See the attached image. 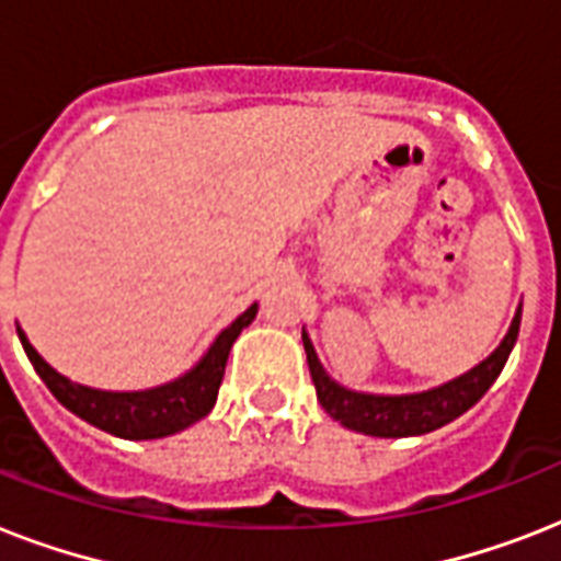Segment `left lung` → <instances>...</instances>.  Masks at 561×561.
<instances>
[{
  "label": "left lung",
  "instance_id": "1",
  "mask_svg": "<svg viewBox=\"0 0 561 561\" xmlns=\"http://www.w3.org/2000/svg\"><path fill=\"white\" fill-rule=\"evenodd\" d=\"M518 329H522V306L515 308V317L504 341L497 343V350L489 358L480 360L478 367H471L469 373L457 375L439 387H431V390L396 392V396L350 390L341 381H334L317 358L314 343H311V334L306 329H302V346H306L311 381L317 387V401L323 404V410L334 422H341L343 427L358 431V434L399 439V436L431 434V431L448 425L457 416H462L466 410L474 408L504 369L506 358L518 341Z\"/></svg>",
  "mask_w": 561,
  "mask_h": 561
}]
</instances>
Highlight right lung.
<instances>
[{
    "label": "right lung",
    "instance_id": "add662e5",
    "mask_svg": "<svg viewBox=\"0 0 561 561\" xmlns=\"http://www.w3.org/2000/svg\"><path fill=\"white\" fill-rule=\"evenodd\" d=\"M259 314V302L247 308L244 314H238L224 332L211 341V346L203 352V358L194 364L188 373H183L174 381H165L160 387H148V390H99V387H87L72 378L57 373L46 358L31 346L28 334H20V343L28 360L34 364L37 375L46 381V387L55 392V399L66 410H72L75 416L83 422L101 427L113 436L122 439H162V436L186 431L188 425L201 422L218 399V387L224 381V369L232 343L247 325L253 323Z\"/></svg>",
    "mask_w": 561,
    "mask_h": 561
}]
</instances>
